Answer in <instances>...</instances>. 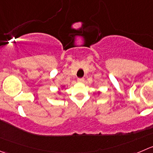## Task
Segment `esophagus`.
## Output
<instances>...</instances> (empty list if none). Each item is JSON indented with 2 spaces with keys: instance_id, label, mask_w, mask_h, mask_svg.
<instances>
[{
  "instance_id": "obj_1",
  "label": "esophagus",
  "mask_w": 153,
  "mask_h": 153,
  "mask_svg": "<svg viewBox=\"0 0 153 153\" xmlns=\"http://www.w3.org/2000/svg\"><path fill=\"white\" fill-rule=\"evenodd\" d=\"M78 81L79 83H83L84 81V78H78Z\"/></svg>"
}]
</instances>
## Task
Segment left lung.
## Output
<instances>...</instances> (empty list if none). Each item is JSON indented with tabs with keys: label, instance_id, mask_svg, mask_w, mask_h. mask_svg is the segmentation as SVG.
<instances>
[{
	"label": "left lung",
	"instance_id": "obj_1",
	"mask_svg": "<svg viewBox=\"0 0 153 153\" xmlns=\"http://www.w3.org/2000/svg\"><path fill=\"white\" fill-rule=\"evenodd\" d=\"M101 93V91H98V95H99Z\"/></svg>",
	"mask_w": 153,
	"mask_h": 153
}]
</instances>
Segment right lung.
Listing matches in <instances>:
<instances>
[{
	"mask_svg": "<svg viewBox=\"0 0 153 153\" xmlns=\"http://www.w3.org/2000/svg\"><path fill=\"white\" fill-rule=\"evenodd\" d=\"M63 87H65V86H64V85H62V88H63ZM57 93H58L59 94H61V92H60V89H59V90H58V91H57ZM56 99H57V98L56 97Z\"/></svg>",
	"mask_w": 153,
	"mask_h": 153,
	"instance_id": "1",
	"label": "right lung"
}]
</instances>
